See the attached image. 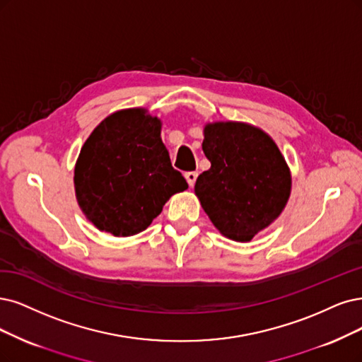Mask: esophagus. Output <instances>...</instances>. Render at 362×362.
I'll return each instance as SVG.
<instances>
[{"mask_svg":"<svg viewBox=\"0 0 362 362\" xmlns=\"http://www.w3.org/2000/svg\"><path fill=\"white\" fill-rule=\"evenodd\" d=\"M197 176H198V173H195V171H188V173L185 174V179H186V182H188V185L191 186V188L195 185Z\"/></svg>","mask_w":362,"mask_h":362,"instance_id":"esophagus-1","label":"esophagus"}]
</instances>
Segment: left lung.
Masks as SVG:
<instances>
[{
    "mask_svg": "<svg viewBox=\"0 0 362 362\" xmlns=\"http://www.w3.org/2000/svg\"><path fill=\"white\" fill-rule=\"evenodd\" d=\"M203 151L211 167L197 177V197L223 235L249 242L289 198L291 174L282 153L264 131L240 122L206 125Z\"/></svg>",
    "mask_w": 362,
    "mask_h": 362,
    "instance_id": "8db88e82",
    "label": "left lung"
}]
</instances>
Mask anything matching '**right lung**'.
<instances>
[{"label": "right lung", "instance_id": "right-lung-1", "mask_svg": "<svg viewBox=\"0 0 362 362\" xmlns=\"http://www.w3.org/2000/svg\"><path fill=\"white\" fill-rule=\"evenodd\" d=\"M76 195L101 231H144L167 199L188 188L160 140V122L141 109L120 110L93 129L74 171Z\"/></svg>", "mask_w": 362, "mask_h": 362}]
</instances>
